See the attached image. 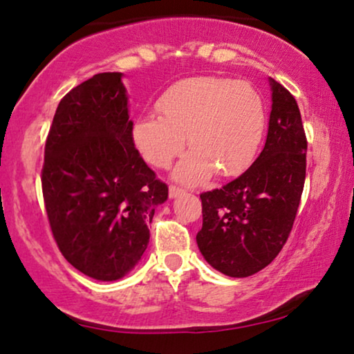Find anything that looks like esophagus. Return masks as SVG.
Returning a JSON list of instances; mask_svg holds the SVG:
<instances>
[{
	"label": "esophagus",
	"instance_id": "obj_1",
	"mask_svg": "<svg viewBox=\"0 0 354 354\" xmlns=\"http://www.w3.org/2000/svg\"><path fill=\"white\" fill-rule=\"evenodd\" d=\"M182 193H183V188H178V187H176V185L169 187V196H171V198L180 196Z\"/></svg>",
	"mask_w": 354,
	"mask_h": 354
}]
</instances>
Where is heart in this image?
I'll use <instances>...</instances> for the list:
<instances>
[{"label":"heart","mask_w":354,"mask_h":354,"mask_svg":"<svg viewBox=\"0 0 354 354\" xmlns=\"http://www.w3.org/2000/svg\"><path fill=\"white\" fill-rule=\"evenodd\" d=\"M158 115H145L133 127L142 156L166 169L187 143L192 149L176 169L178 180L205 182L214 172L235 176L258 153L266 129L263 96L248 82L222 77H192L164 91Z\"/></svg>","instance_id":"1"}]
</instances>
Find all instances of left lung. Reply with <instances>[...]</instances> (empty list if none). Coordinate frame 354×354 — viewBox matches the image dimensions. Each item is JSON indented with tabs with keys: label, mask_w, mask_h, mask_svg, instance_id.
I'll use <instances>...</instances> for the list:
<instances>
[{
	"label": "left lung",
	"mask_w": 354,
	"mask_h": 354,
	"mask_svg": "<svg viewBox=\"0 0 354 354\" xmlns=\"http://www.w3.org/2000/svg\"><path fill=\"white\" fill-rule=\"evenodd\" d=\"M268 138L256 161L222 188L201 193V254L230 277H248L287 243L306 178L308 140L293 95L270 80Z\"/></svg>",
	"instance_id": "1"
}]
</instances>
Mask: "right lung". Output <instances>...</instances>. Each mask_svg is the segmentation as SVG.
I'll return each mask as SVG.
<instances>
[{"mask_svg": "<svg viewBox=\"0 0 354 354\" xmlns=\"http://www.w3.org/2000/svg\"><path fill=\"white\" fill-rule=\"evenodd\" d=\"M120 72L82 82L57 104L41 190L53 239L75 269L118 280L138 263L169 188L133 143Z\"/></svg>", "mask_w": 354, "mask_h": 354, "instance_id": "1", "label": "right lung"}]
</instances>
